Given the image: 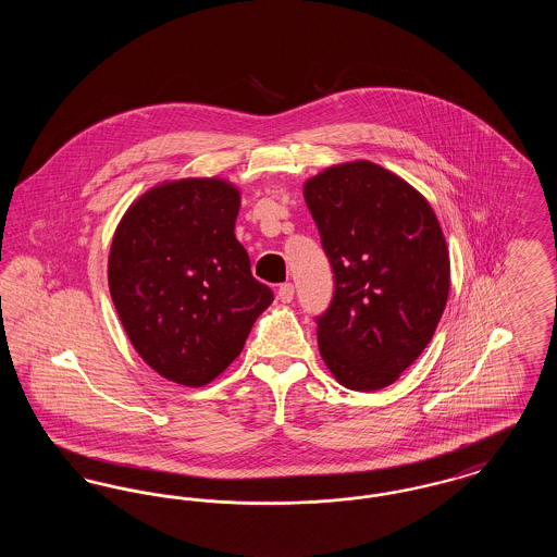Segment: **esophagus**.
<instances>
[{
    "label": "esophagus",
    "instance_id": "1",
    "mask_svg": "<svg viewBox=\"0 0 557 557\" xmlns=\"http://www.w3.org/2000/svg\"><path fill=\"white\" fill-rule=\"evenodd\" d=\"M277 298H280L282 302H292V298H294V286H292V284H282V286L277 288Z\"/></svg>",
    "mask_w": 557,
    "mask_h": 557
}]
</instances>
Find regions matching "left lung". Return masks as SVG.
<instances>
[{
    "mask_svg": "<svg viewBox=\"0 0 557 557\" xmlns=\"http://www.w3.org/2000/svg\"><path fill=\"white\" fill-rule=\"evenodd\" d=\"M302 194L334 269V298L318 318L321 359L345 388H386L422 355L447 305L441 223L416 187L370 160L327 166Z\"/></svg>",
    "mask_w": 557,
    "mask_h": 557,
    "instance_id": "obj_1",
    "label": "left lung"
}]
</instances>
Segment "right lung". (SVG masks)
Here are the masks:
<instances>
[{
	"label": "right lung",
	"mask_w": 557,
	"mask_h": 557,
	"mask_svg": "<svg viewBox=\"0 0 557 557\" xmlns=\"http://www.w3.org/2000/svg\"><path fill=\"white\" fill-rule=\"evenodd\" d=\"M238 211L225 180H173L141 194L112 236L114 309L139 357L171 382H212L273 302L234 234Z\"/></svg>",
	"instance_id": "1"
}]
</instances>
